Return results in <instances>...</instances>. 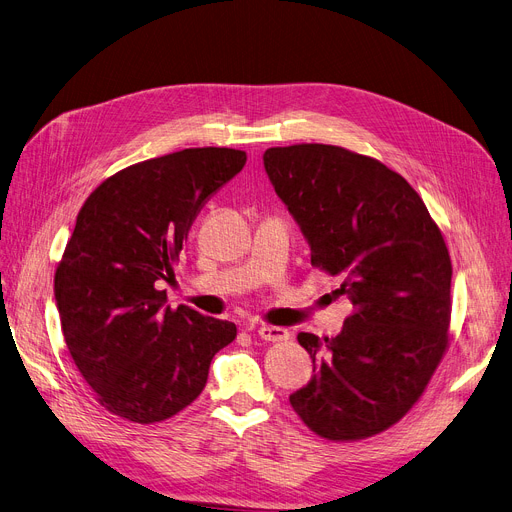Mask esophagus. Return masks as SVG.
Instances as JSON below:
<instances>
[{"label": "esophagus", "mask_w": 512, "mask_h": 512, "mask_svg": "<svg viewBox=\"0 0 512 512\" xmlns=\"http://www.w3.org/2000/svg\"><path fill=\"white\" fill-rule=\"evenodd\" d=\"M257 334L267 342H284L290 338V332L280 326H259Z\"/></svg>", "instance_id": "34e87169"}]
</instances>
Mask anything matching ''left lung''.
Segmentation results:
<instances>
[{
	"label": "left lung",
	"mask_w": 512,
	"mask_h": 512,
	"mask_svg": "<svg viewBox=\"0 0 512 512\" xmlns=\"http://www.w3.org/2000/svg\"><path fill=\"white\" fill-rule=\"evenodd\" d=\"M263 166L355 311L336 338L301 332L313 359L290 405L315 434L361 440L415 405L448 344L452 265L415 188L378 159L334 145L272 147Z\"/></svg>",
	"instance_id": "left-lung-1"
}]
</instances>
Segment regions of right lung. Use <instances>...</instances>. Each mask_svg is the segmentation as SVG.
I'll return each instance as SVG.
<instances>
[{"mask_svg": "<svg viewBox=\"0 0 512 512\" xmlns=\"http://www.w3.org/2000/svg\"><path fill=\"white\" fill-rule=\"evenodd\" d=\"M245 161L226 147L147 159L101 182L80 209L53 292L68 351L110 413L134 423L180 413L236 338L232 321L172 309L159 282L174 278L203 203Z\"/></svg>", "mask_w": 512, "mask_h": 512, "instance_id": "1", "label": "right lung"}]
</instances>
